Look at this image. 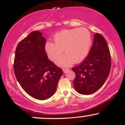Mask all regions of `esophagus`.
<instances>
[{
    "label": "esophagus",
    "instance_id": "esophagus-1",
    "mask_svg": "<svg viewBox=\"0 0 125 125\" xmlns=\"http://www.w3.org/2000/svg\"><path fill=\"white\" fill-rule=\"evenodd\" d=\"M62 69H63V72L65 73V72H66L67 71H68L69 69H67V68H63Z\"/></svg>",
    "mask_w": 125,
    "mask_h": 125
}]
</instances>
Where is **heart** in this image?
<instances>
[{
  "instance_id": "obj_1",
  "label": "heart",
  "mask_w": 125,
  "mask_h": 125,
  "mask_svg": "<svg viewBox=\"0 0 125 125\" xmlns=\"http://www.w3.org/2000/svg\"><path fill=\"white\" fill-rule=\"evenodd\" d=\"M54 43L47 42L44 49L51 61L56 60L61 66H68L74 62H81L86 58L92 44L89 31L84 28L63 30L54 36Z\"/></svg>"
}]
</instances>
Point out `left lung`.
I'll use <instances>...</instances> for the list:
<instances>
[{
  "mask_svg": "<svg viewBox=\"0 0 125 125\" xmlns=\"http://www.w3.org/2000/svg\"><path fill=\"white\" fill-rule=\"evenodd\" d=\"M111 67V57L107 42L102 35L94 34L93 45L82 63L72 68L76 74L75 90L84 95L96 92L106 81Z\"/></svg>",
  "mask_w": 125,
  "mask_h": 125,
  "instance_id": "left-lung-1",
  "label": "left lung"
}]
</instances>
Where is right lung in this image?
Instances as JSON below:
<instances>
[{"label":"right lung","mask_w":125,"mask_h":125,"mask_svg":"<svg viewBox=\"0 0 125 125\" xmlns=\"http://www.w3.org/2000/svg\"><path fill=\"white\" fill-rule=\"evenodd\" d=\"M46 42L42 33L32 31L18 43L14 59V72L20 85L38 100H46L54 94L63 73L48 59Z\"/></svg>","instance_id":"1"}]
</instances>
